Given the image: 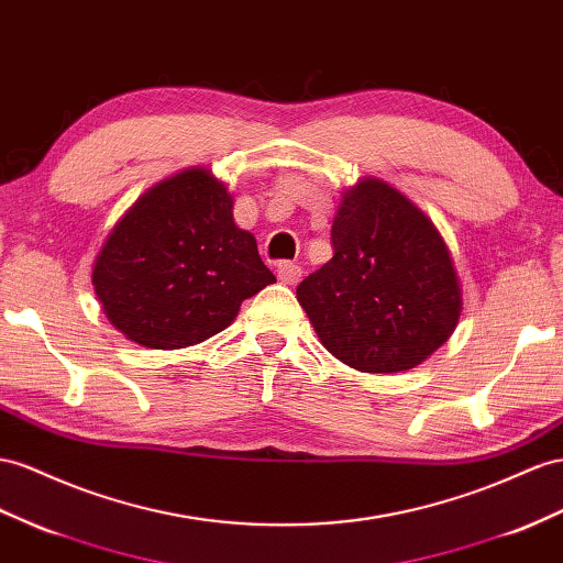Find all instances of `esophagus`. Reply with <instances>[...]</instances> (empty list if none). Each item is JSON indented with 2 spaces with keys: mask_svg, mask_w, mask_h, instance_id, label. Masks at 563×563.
Masks as SVG:
<instances>
[{
  "mask_svg": "<svg viewBox=\"0 0 563 563\" xmlns=\"http://www.w3.org/2000/svg\"><path fill=\"white\" fill-rule=\"evenodd\" d=\"M299 278H301V268L297 264H290V262L278 264V280L283 285H295L299 283Z\"/></svg>",
  "mask_w": 563,
  "mask_h": 563,
  "instance_id": "34e87169",
  "label": "esophagus"
}]
</instances>
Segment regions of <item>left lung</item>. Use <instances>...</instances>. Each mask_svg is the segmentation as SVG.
<instances>
[{
    "label": "left lung",
    "instance_id": "left-lung-1",
    "mask_svg": "<svg viewBox=\"0 0 563 563\" xmlns=\"http://www.w3.org/2000/svg\"><path fill=\"white\" fill-rule=\"evenodd\" d=\"M333 258L297 285L325 350L364 373L413 368L456 328L452 256L423 211L380 180L344 192Z\"/></svg>",
    "mask_w": 563,
    "mask_h": 563
}]
</instances>
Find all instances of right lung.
Listing matches in <instances>:
<instances>
[{
  "label": "right lung",
  "instance_id": "add662e5",
  "mask_svg": "<svg viewBox=\"0 0 563 563\" xmlns=\"http://www.w3.org/2000/svg\"><path fill=\"white\" fill-rule=\"evenodd\" d=\"M276 276L233 221V197L190 168L140 197L99 252L92 285L107 319L142 347L207 340Z\"/></svg>",
  "mask_w": 563,
  "mask_h": 563
}]
</instances>
